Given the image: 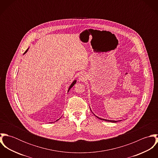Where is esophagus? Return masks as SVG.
<instances>
[{"label":"esophagus","mask_w":158,"mask_h":158,"mask_svg":"<svg viewBox=\"0 0 158 158\" xmlns=\"http://www.w3.org/2000/svg\"><path fill=\"white\" fill-rule=\"evenodd\" d=\"M86 78V77L85 75V74L84 73H82L81 75H80L79 76V81H84Z\"/></svg>","instance_id":"34e87169"}]
</instances>
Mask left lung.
Masks as SVG:
<instances>
[{"mask_svg": "<svg viewBox=\"0 0 158 158\" xmlns=\"http://www.w3.org/2000/svg\"><path fill=\"white\" fill-rule=\"evenodd\" d=\"M90 111H91V110H90ZM94 115H95V114H94ZM95 117H97L98 118H99V119H100V120H105V121H107V122H113V123H115V122H119V121H121V120H117V121H115V120H107V119H105V118H100V117H97V116H96V115H95Z\"/></svg>", "mask_w": 158, "mask_h": 158, "instance_id": "8db88e82", "label": "left lung"}]
</instances>
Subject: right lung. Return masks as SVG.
I'll return each instance as SVG.
<instances>
[{"label": "right lung", "instance_id": "obj_1", "mask_svg": "<svg viewBox=\"0 0 158 158\" xmlns=\"http://www.w3.org/2000/svg\"><path fill=\"white\" fill-rule=\"evenodd\" d=\"M28 48H27V50H26V51H25V52H24V53H23V55H24V54H25V53H27V51H28ZM77 83V80H74V81H73V82H72V84H71V85H70V86H69V89H68V92H69V90H70V89H71V88H72V87H73V86H74V85H75V83ZM59 120V119H58V120ZM57 120H56V121H57Z\"/></svg>", "mask_w": 158, "mask_h": 158}]
</instances>
